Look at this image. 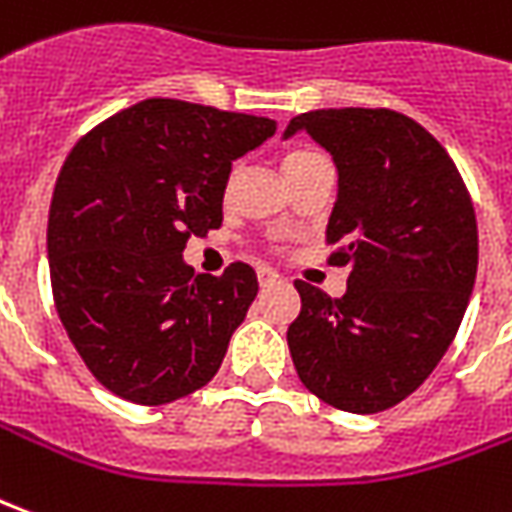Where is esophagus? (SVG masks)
Segmentation results:
<instances>
[{"mask_svg":"<svg viewBox=\"0 0 512 512\" xmlns=\"http://www.w3.org/2000/svg\"><path fill=\"white\" fill-rule=\"evenodd\" d=\"M257 280H260V285H271V282L280 280V274H277L274 268L260 266V268H257Z\"/></svg>","mask_w":512,"mask_h":512,"instance_id":"34e87169","label":"esophagus"}]
</instances>
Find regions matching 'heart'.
<instances>
[{
    "mask_svg": "<svg viewBox=\"0 0 512 512\" xmlns=\"http://www.w3.org/2000/svg\"><path fill=\"white\" fill-rule=\"evenodd\" d=\"M318 160H324V157L318 155L316 149L299 146V149H291L288 155L282 157V169H285L288 180H291L293 174H299V171L307 169V166H313V163H318Z\"/></svg>",
    "mask_w": 512,
    "mask_h": 512,
    "instance_id": "b5f03b06",
    "label": "heart"
}]
</instances>
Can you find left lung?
I'll return each mask as SVG.
<instances>
[{"instance_id": "1", "label": "left lung", "mask_w": 512, "mask_h": 512, "mask_svg": "<svg viewBox=\"0 0 512 512\" xmlns=\"http://www.w3.org/2000/svg\"><path fill=\"white\" fill-rule=\"evenodd\" d=\"M299 130L338 166L327 244L349 280L338 299L293 282V366L321 402L380 413L416 391L455 341L480 257L474 205L455 160L410 116L330 107L291 119L285 138Z\"/></svg>"}]
</instances>
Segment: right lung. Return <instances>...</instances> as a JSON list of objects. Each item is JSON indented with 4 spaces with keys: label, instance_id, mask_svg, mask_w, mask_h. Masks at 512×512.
<instances>
[{
    "label": "right lung",
    "instance_id": "right-lung-1",
    "mask_svg": "<svg viewBox=\"0 0 512 512\" xmlns=\"http://www.w3.org/2000/svg\"><path fill=\"white\" fill-rule=\"evenodd\" d=\"M274 132L263 116L144 99L74 144L49 207V277L74 349L110 393L166 405L216 377L257 274H194L182 249L219 230L232 160Z\"/></svg>",
    "mask_w": 512,
    "mask_h": 512
}]
</instances>
